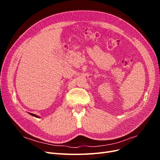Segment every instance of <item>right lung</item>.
Wrapping results in <instances>:
<instances>
[{
    "instance_id": "obj_1",
    "label": "right lung",
    "mask_w": 160,
    "mask_h": 160,
    "mask_svg": "<svg viewBox=\"0 0 160 160\" xmlns=\"http://www.w3.org/2000/svg\"><path fill=\"white\" fill-rule=\"evenodd\" d=\"M30 115H31L32 116H34V117H35V118H40L39 116H38V115H35V114H33V113H30Z\"/></svg>"
}]
</instances>
